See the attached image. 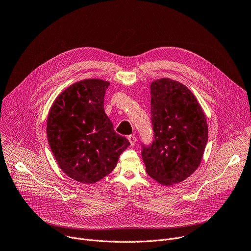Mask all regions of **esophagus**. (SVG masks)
I'll use <instances>...</instances> for the list:
<instances>
[{
  "instance_id": "obj_1",
  "label": "esophagus",
  "mask_w": 251,
  "mask_h": 251,
  "mask_svg": "<svg viewBox=\"0 0 251 251\" xmlns=\"http://www.w3.org/2000/svg\"><path fill=\"white\" fill-rule=\"evenodd\" d=\"M127 138H128V140H129V142H130L131 146H134V145H135V143H136V141H137L136 137H135L134 135H129Z\"/></svg>"
}]
</instances>
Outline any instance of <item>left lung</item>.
<instances>
[{
	"label": "left lung",
	"mask_w": 251,
	"mask_h": 251,
	"mask_svg": "<svg viewBox=\"0 0 251 251\" xmlns=\"http://www.w3.org/2000/svg\"><path fill=\"white\" fill-rule=\"evenodd\" d=\"M152 144L142 145L147 174L164 186L181 183L200 166L207 142L204 113L184 84L162 78L151 86Z\"/></svg>",
	"instance_id": "left-lung-1"
}]
</instances>
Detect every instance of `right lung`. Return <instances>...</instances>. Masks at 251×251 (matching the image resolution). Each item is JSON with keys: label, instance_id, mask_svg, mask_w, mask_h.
Here are the masks:
<instances>
[{"label": "right lung", "instance_id": "1", "mask_svg": "<svg viewBox=\"0 0 251 251\" xmlns=\"http://www.w3.org/2000/svg\"><path fill=\"white\" fill-rule=\"evenodd\" d=\"M109 84L101 79L74 83L57 96L48 117L49 144L59 168L82 184L110 174L130 145L104 111Z\"/></svg>", "mask_w": 251, "mask_h": 251}]
</instances>
